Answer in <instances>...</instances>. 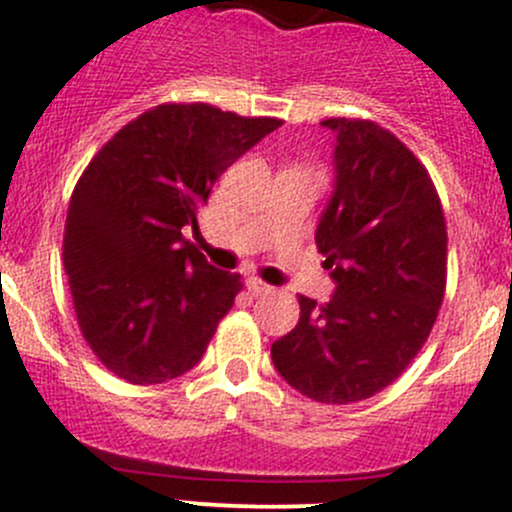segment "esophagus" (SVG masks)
<instances>
[{
    "label": "esophagus",
    "mask_w": 512,
    "mask_h": 512,
    "mask_svg": "<svg viewBox=\"0 0 512 512\" xmlns=\"http://www.w3.org/2000/svg\"><path fill=\"white\" fill-rule=\"evenodd\" d=\"M247 290H250V295H267V292H272V287L267 285V282H262L260 277H247L245 280Z\"/></svg>",
    "instance_id": "1"
}]
</instances>
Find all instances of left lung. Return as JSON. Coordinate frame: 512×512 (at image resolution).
<instances>
[{
    "mask_svg": "<svg viewBox=\"0 0 512 512\" xmlns=\"http://www.w3.org/2000/svg\"><path fill=\"white\" fill-rule=\"evenodd\" d=\"M335 190L317 250L335 280L325 305L300 295L295 330L272 342L277 372L307 398H372L410 365L445 297L448 230L428 170L370 119L332 117Z\"/></svg>",
    "mask_w": 512,
    "mask_h": 512,
    "instance_id": "left-lung-1",
    "label": "left lung"
}]
</instances>
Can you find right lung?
I'll return each instance as SVG.
<instances>
[{
	"label": "right lung",
	"mask_w": 512,
	"mask_h": 512,
	"mask_svg": "<svg viewBox=\"0 0 512 512\" xmlns=\"http://www.w3.org/2000/svg\"><path fill=\"white\" fill-rule=\"evenodd\" d=\"M212 104L147 109L92 157L64 225L79 330L107 370L157 385L197 365L242 290L185 240L212 185L280 127Z\"/></svg>",
	"instance_id": "right-lung-1"
}]
</instances>
